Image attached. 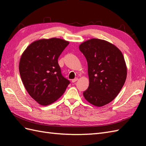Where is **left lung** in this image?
<instances>
[{"instance_id": "obj_1", "label": "left lung", "mask_w": 146, "mask_h": 146, "mask_svg": "<svg viewBox=\"0 0 146 146\" xmlns=\"http://www.w3.org/2000/svg\"><path fill=\"white\" fill-rule=\"evenodd\" d=\"M68 44L60 38L40 39L32 42L22 54L19 66L22 82L29 95L40 105L54 103L70 84L58 63Z\"/></svg>"}]
</instances>
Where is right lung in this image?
Masks as SVG:
<instances>
[{"instance_id":"right-lung-1","label":"right lung","mask_w":146,"mask_h":146,"mask_svg":"<svg viewBox=\"0 0 146 146\" xmlns=\"http://www.w3.org/2000/svg\"><path fill=\"white\" fill-rule=\"evenodd\" d=\"M79 48L88 63L89 86L83 96L95 106H104L117 97L125 83L123 56L115 46L95 38L82 43Z\"/></svg>"}]
</instances>
